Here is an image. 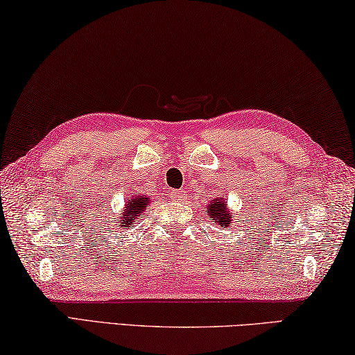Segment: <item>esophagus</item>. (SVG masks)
I'll use <instances>...</instances> for the list:
<instances>
[{"instance_id": "obj_1", "label": "esophagus", "mask_w": 355, "mask_h": 355, "mask_svg": "<svg viewBox=\"0 0 355 355\" xmlns=\"http://www.w3.org/2000/svg\"><path fill=\"white\" fill-rule=\"evenodd\" d=\"M170 198L173 201H182L185 198V191L184 190H171Z\"/></svg>"}]
</instances>
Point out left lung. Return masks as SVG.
Listing matches in <instances>:
<instances>
[{
  "label": "left lung",
  "mask_w": 355,
  "mask_h": 355,
  "mask_svg": "<svg viewBox=\"0 0 355 355\" xmlns=\"http://www.w3.org/2000/svg\"><path fill=\"white\" fill-rule=\"evenodd\" d=\"M207 214L212 216L214 220H216V223H218L221 227L229 226V223H231L232 218V215L229 214L227 210L226 201L221 200V198H218V200H212V202H210L207 207Z\"/></svg>",
  "instance_id": "1"
}]
</instances>
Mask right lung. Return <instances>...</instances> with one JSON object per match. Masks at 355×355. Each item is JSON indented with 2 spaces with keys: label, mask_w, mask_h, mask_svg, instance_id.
I'll return each mask as SVG.
<instances>
[{
  "label": "right lung",
  "mask_w": 355,
  "mask_h": 355,
  "mask_svg": "<svg viewBox=\"0 0 355 355\" xmlns=\"http://www.w3.org/2000/svg\"><path fill=\"white\" fill-rule=\"evenodd\" d=\"M148 204H149V198H146V196H139V198H135V200H129L126 204V209H124V212H123L121 220H120L121 221L120 226L129 227L130 225H132L137 216H141L143 210L148 207Z\"/></svg>",
  "instance_id": "add662e5"
}]
</instances>
